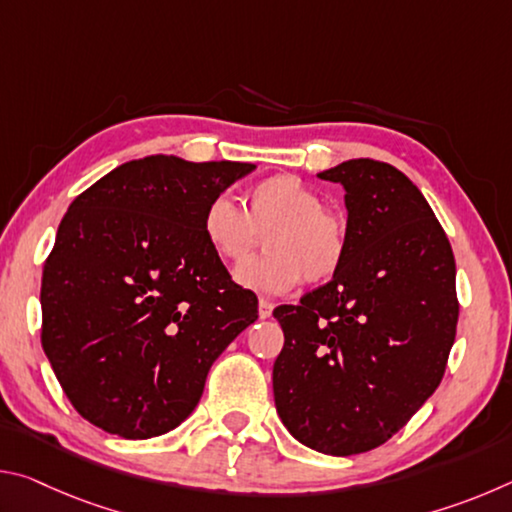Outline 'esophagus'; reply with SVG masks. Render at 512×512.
Returning <instances> with one entry per match:
<instances>
[{
  "label": "esophagus",
  "mask_w": 512,
  "mask_h": 512,
  "mask_svg": "<svg viewBox=\"0 0 512 512\" xmlns=\"http://www.w3.org/2000/svg\"><path fill=\"white\" fill-rule=\"evenodd\" d=\"M273 314V302L259 300V318H271Z\"/></svg>",
  "instance_id": "34e87169"
}]
</instances>
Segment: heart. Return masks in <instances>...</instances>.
<instances>
[{"label":"heart","mask_w":512,"mask_h":512,"mask_svg":"<svg viewBox=\"0 0 512 512\" xmlns=\"http://www.w3.org/2000/svg\"><path fill=\"white\" fill-rule=\"evenodd\" d=\"M201 232L205 244L225 264L246 259L266 237V257L250 259L235 280L250 291L287 293L305 280L323 282L339 271L348 232L339 214L323 207V198L300 178L280 173L248 192L246 210L228 194L205 205Z\"/></svg>","instance_id":"obj_1"}]
</instances>
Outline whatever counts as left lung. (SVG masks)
Instances as JSON below:
<instances>
[{"instance_id":"1","label":"left lung","mask_w":512,"mask_h":512,"mask_svg":"<svg viewBox=\"0 0 512 512\" xmlns=\"http://www.w3.org/2000/svg\"><path fill=\"white\" fill-rule=\"evenodd\" d=\"M345 189L348 250L298 305H280L275 409L302 445L352 456L384 445L445 375L458 323L445 230L393 164L357 158L318 173Z\"/></svg>"}]
</instances>
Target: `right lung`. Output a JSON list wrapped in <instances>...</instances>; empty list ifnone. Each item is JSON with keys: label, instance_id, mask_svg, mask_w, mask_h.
Wrapping results in <instances>:
<instances>
[{"label": "right lung", "instance_id": "right-lung-1", "mask_svg": "<svg viewBox=\"0 0 512 512\" xmlns=\"http://www.w3.org/2000/svg\"><path fill=\"white\" fill-rule=\"evenodd\" d=\"M255 164L149 155L74 198L42 271V348L85 420L128 440L189 418L257 296L205 244V205Z\"/></svg>", "mask_w": 512, "mask_h": 512}]
</instances>
